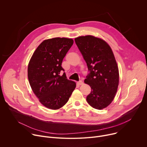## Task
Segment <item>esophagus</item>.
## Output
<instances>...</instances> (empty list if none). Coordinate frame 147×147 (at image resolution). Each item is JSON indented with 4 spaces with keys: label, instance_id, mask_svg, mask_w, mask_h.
<instances>
[{
    "label": "esophagus",
    "instance_id": "obj_1",
    "mask_svg": "<svg viewBox=\"0 0 147 147\" xmlns=\"http://www.w3.org/2000/svg\"><path fill=\"white\" fill-rule=\"evenodd\" d=\"M77 84H78L79 86H81V85H82V84H83L84 82H83L81 80H80V81H78V82H77Z\"/></svg>",
    "mask_w": 147,
    "mask_h": 147
}]
</instances>
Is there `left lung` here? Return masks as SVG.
<instances>
[{
    "instance_id": "obj_1",
    "label": "left lung",
    "mask_w": 147,
    "mask_h": 147,
    "mask_svg": "<svg viewBox=\"0 0 147 147\" xmlns=\"http://www.w3.org/2000/svg\"><path fill=\"white\" fill-rule=\"evenodd\" d=\"M74 40L90 71L84 80L91 88L87 101L92 108L102 109L111 103L119 85V69L113 53L105 41L92 35Z\"/></svg>"
}]
</instances>
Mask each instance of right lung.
I'll return each mask as SVG.
<instances>
[{
  "label": "right lung",
  "mask_w": 147,
  "mask_h": 147,
  "mask_svg": "<svg viewBox=\"0 0 147 147\" xmlns=\"http://www.w3.org/2000/svg\"><path fill=\"white\" fill-rule=\"evenodd\" d=\"M73 44L72 39L54 38L44 40L33 53L28 66L30 86L39 102L51 109H58L67 102L76 87L67 80L62 61Z\"/></svg>",
  "instance_id": "1"
}]
</instances>
